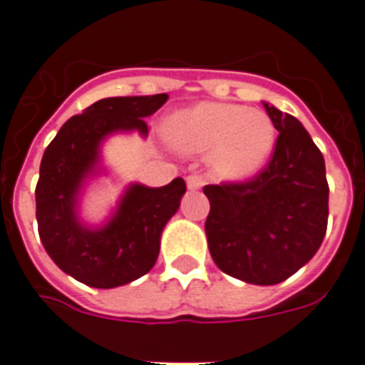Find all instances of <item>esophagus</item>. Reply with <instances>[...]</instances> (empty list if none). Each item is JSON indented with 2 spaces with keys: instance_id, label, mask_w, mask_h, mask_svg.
Returning <instances> with one entry per match:
<instances>
[{
  "instance_id": "1",
  "label": "esophagus",
  "mask_w": 365,
  "mask_h": 365,
  "mask_svg": "<svg viewBox=\"0 0 365 365\" xmlns=\"http://www.w3.org/2000/svg\"><path fill=\"white\" fill-rule=\"evenodd\" d=\"M205 185V180L201 175H188L186 177V186H188V190H200L201 186Z\"/></svg>"
}]
</instances>
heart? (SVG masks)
I'll use <instances>...</instances> for the list:
<instances>
[{"instance_id":"b5f03b06","label":"heart","mask_w":365,"mask_h":365,"mask_svg":"<svg viewBox=\"0 0 365 365\" xmlns=\"http://www.w3.org/2000/svg\"><path fill=\"white\" fill-rule=\"evenodd\" d=\"M162 134L177 153H209L210 171L222 180L255 175L276 143V128L264 111L224 102H201L175 111L165 119Z\"/></svg>"}]
</instances>
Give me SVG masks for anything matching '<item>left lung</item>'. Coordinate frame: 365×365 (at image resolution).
<instances>
[{
	"instance_id": "obj_1",
	"label": "left lung",
	"mask_w": 365,
	"mask_h": 365,
	"mask_svg": "<svg viewBox=\"0 0 365 365\" xmlns=\"http://www.w3.org/2000/svg\"><path fill=\"white\" fill-rule=\"evenodd\" d=\"M263 106L279 132L272 158L252 180L205 186V233L222 272L276 285L317 254L327 233L328 182L323 153L302 123L269 102Z\"/></svg>"
}]
</instances>
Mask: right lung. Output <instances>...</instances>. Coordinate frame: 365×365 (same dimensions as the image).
Returning a JSON list of instances; mask_svg holds the SVG:
<instances>
[{
	"label": "right lung",
	"mask_w": 365,
	"mask_h": 365,
	"mask_svg": "<svg viewBox=\"0 0 365 365\" xmlns=\"http://www.w3.org/2000/svg\"><path fill=\"white\" fill-rule=\"evenodd\" d=\"M168 95L111 96L95 102L59 128L42 155L35 190L42 246L53 263L96 289L126 285L155 267L165 224L180 207L185 180L160 188L132 182L102 225L80 218L87 180L102 173L101 147L117 132L147 135L145 117L164 106Z\"/></svg>",
	"instance_id": "add662e5"
}]
</instances>
